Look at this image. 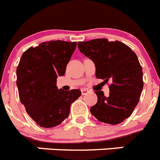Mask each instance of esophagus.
I'll return each instance as SVG.
<instances>
[{"instance_id": "34e87169", "label": "esophagus", "mask_w": 160, "mask_h": 160, "mask_svg": "<svg viewBox=\"0 0 160 160\" xmlns=\"http://www.w3.org/2000/svg\"><path fill=\"white\" fill-rule=\"evenodd\" d=\"M81 91H82V95H85V94H87L89 93V90L86 88H82L81 90Z\"/></svg>"}]
</instances>
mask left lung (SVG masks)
<instances>
[{
	"mask_svg": "<svg viewBox=\"0 0 160 160\" xmlns=\"http://www.w3.org/2000/svg\"><path fill=\"white\" fill-rule=\"evenodd\" d=\"M81 53L94 62L96 78L109 81L110 93L95 91L98 102L90 108V113L98 121L118 124L131 116L138 104L143 88L142 66L132 49L118 41L109 42L98 38L79 42Z\"/></svg>",
	"mask_w": 160,
	"mask_h": 160,
	"instance_id": "obj_1",
	"label": "left lung"
}]
</instances>
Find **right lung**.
Instances as JSON below:
<instances>
[{"label": "right lung", "mask_w": 160, "mask_h": 160, "mask_svg": "<svg viewBox=\"0 0 160 160\" xmlns=\"http://www.w3.org/2000/svg\"><path fill=\"white\" fill-rule=\"evenodd\" d=\"M77 42L49 41L24 52L17 68L20 101L41 128H50L68 118L70 105L81 96L80 90L58 89Z\"/></svg>", "instance_id": "1"}]
</instances>
